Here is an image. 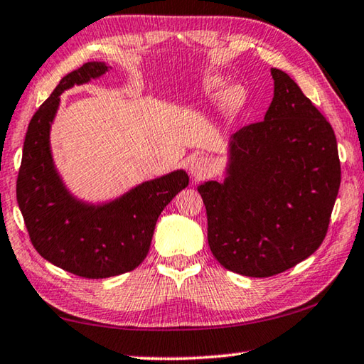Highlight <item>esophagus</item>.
Here are the masks:
<instances>
[{
	"label": "esophagus",
	"mask_w": 364,
	"mask_h": 364,
	"mask_svg": "<svg viewBox=\"0 0 364 364\" xmlns=\"http://www.w3.org/2000/svg\"><path fill=\"white\" fill-rule=\"evenodd\" d=\"M189 173L194 180H204L212 175V164L207 157H196L189 164Z\"/></svg>",
	"instance_id": "esophagus-1"
}]
</instances>
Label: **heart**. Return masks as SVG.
<instances>
[{
    "mask_svg": "<svg viewBox=\"0 0 364 364\" xmlns=\"http://www.w3.org/2000/svg\"><path fill=\"white\" fill-rule=\"evenodd\" d=\"M220 86H221V78H210V82H208V88L210 90H218ZM225 100L228 106L237 107L239 104H242L244 101V91L239 88V86H232V88L228 90Z\"/></svg>",
    "mask_w": 364,
    "mask_h": 364,
    "instance_id": "b5f03b06",
    "label": "heart"
}]
</instances>
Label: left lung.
Returning a JSON list of instances; mask_svg holds the SVG:
<instances>
[{
  "label": "left lung",
  "mask_w": 364,
  "mask_h": 364,
  "mask_svg": "<svg viewBox=\"0 0 364 364\" xmlns=\"http://www.w3.org/2000/svg\"><path fill=\"white\" fill-rule=\"evenodd\" d=\"M264 120L232 134L223 183L200 184L207 239L226 269L268 278L310 257L328 232L341 186L331 123L279 69Z\"/></svg>",
  "instance_id": "1"
}]
</instances>
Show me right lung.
<instances>
[{
	"mask_svg": "<svg viewBox=\"0 0 364 364\" xmlns=\"http://www.w3.org/2000/svg\"><path fill=\"white\" fill-rule=\"evenodd\" d=\"M107 72L102 63H86L60 80L28 123L17 175V204L36 252L49 263L88 279L132 271L151 247L159 215L188 186L189 176L176 170L139 184L104 205L72 197L54 168L49 128L59 96Z\"/></svg>",
	"mask_w": 364,
	"mask_h": 364,
	"instance_id": "obj_1",
	"label": "right lung"
}]
</instances>
